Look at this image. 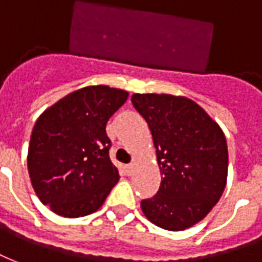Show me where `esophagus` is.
Instances as JSON below:
<instances>
[{
  "label": "esophagus",
  "instance_id": "1",
  "mask_svg": "<svg viewBox=\"0 0 262 262\" xmlns=\"http://www.w3.org/2000/svg\"><path fill=\"white\" fill-rule=\"evenodd\" d=\"M125 169H127V173H128V174H131V173L134 171V169H135V163H129V165H127V167H125Z\"/></svg>",
  "mask_w": 262,
  "mask_h": 262
}]
</instances>
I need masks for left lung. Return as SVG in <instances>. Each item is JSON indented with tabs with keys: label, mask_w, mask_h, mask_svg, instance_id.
<instances>
[{
	"label": "left lung",
	"mask_w": 262,
	"mask_h": 262,
	"mask_svg": "<svg viewBox=\"0 0 262 262\" xmlns=\"http://www.w3.org/2000/svg\"><path fill=\"white\" fill-rule=\"evenodd\" d=\"M131 102L148 123L162 174L158 194L141 201L142 212L166 230L191 228L216 205L226 186L225 134L184 96L134 93Z\"/></svg>",
	"instance_id": "obj_1"
}]
</instances>
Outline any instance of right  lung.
<instances>
[{
    "instance_id": "obj_1",
    "label": "right lung",
    "mask_w": 262,
    "mask_h": 262,
    "mask_svg": "<svg viewBox=\"0 0 262 262\" xmlns=\"http://www.w3.org/2000/svg\"><path fill=\"white\" fill-rule=\"evenodd\" d=\"M128 92L97 85L72 92L45 110L34 124L28 170L36 195L57 215L93 213L117 184L108 158L106 124Z\"/></svg>"
}]
</instances>
